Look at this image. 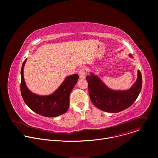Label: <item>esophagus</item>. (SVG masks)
Instances as JSON below:
<instances>
[{
	"label": "esophagus",
	"mask_w": 158,
	"mask_h": 158,
	"mask_svg": "<svg viewBox=\"0 0 158 158\" xmlns=\"http://www.w3.org/2000/svg\"><path fill=\"white\" fill-rule=\"evenodd\" d=\"M86 69L85 68H81L79 71V76L80 79H84L85 77Z\"/></svg>",
	"instance_id": "34e87169"
}]
</instances>
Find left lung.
Here are the masks:
<instances>
[{
	"mask_svg": "<svg viewBox=\"0 0 158 158\" xmlns=\"http://www.w3.org/2000/svg\"><path fill=\"white\" fill-rule=\"evenodd\" d=\"M85 79L88 82L89 97L94 105L102 110L114 113L128 108L134 102L141 92L143 82L140 71H138L136 81L127 91H113L107 88L93 73Z\"/></svg>",
	"mask_w": 158,
	"mask_h": 158,
	"instance_id": "left-lung-1",
	"label": "left lung"
}]
</instances>
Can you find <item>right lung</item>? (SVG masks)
I'll list each match as a JSON object with an SVG mask.
<instances>
[{"label":"right lung","instance_id":"add662e5","mask_svg":"<svg viewBox=\"0 0 158 158\" xmlns=\"http://www.w3.org/2000/svg\"><path fill=\"white\" fill-rule=\"evenodd\" d=\"M21 68L20 92L22 98L27 106L41 116L52 118L64 114L69 106V96L79 79L76 74L67 77L57 91L48 96H40L33 94L27 89L24 78V66Z\"/></svg>","mask_w":158,"mask_h":158}]
</instances>
